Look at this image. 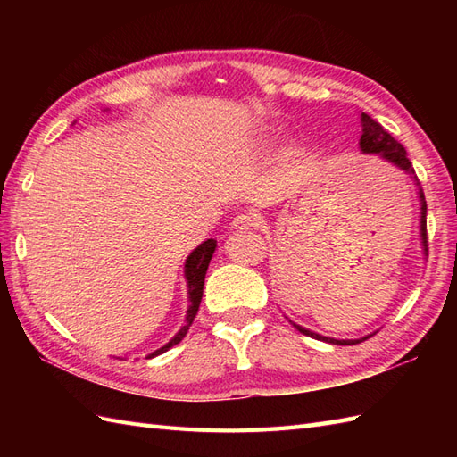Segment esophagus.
I'll return each mask as SVG.
<instances>
[{
  "instance_id": "34e87169",
  "label": "esophagus",
  "mask_w": 457,
  "mask_h": 457,
  "mask_svg": "<svg viewBox=\"0 0 457 457\" xmlns=\"http://www.w3.org/2000/svg\"><path fill=\"white\" fill-rule=\"evenodd\" d=\"M257 226H259V216L255 212H241L234 218V221H231V228L236 231H247Z\"/></svg>"
}]
</instances>
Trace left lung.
<instances>
[{"mask_svg":"<svg viewBox=\"0 0 457 457\" xmlns=\"http://www.w3.org/2000/svg\"><path fill=\"white\" fill-rule=\"evenodd\" d=\"M359 120H361V139H359V149H361V153L375 154V157L393 164V167L409 174V177L416 184V190H419V200H420V245H422L424 257H426V255H428V241H426V200H424V192H422L420 182L414 174L412 162L409 161V157H406V151H404L403 145L399 141H395L391 137V133H386L375 120L369 118L367 113L359 115ZM290 324H293L300 334L316 337V339H322V342L334 344V345H353V344H359V342H365L367 337H371L375 334L373 332V334H369L365 337H359V339H336V337L316 334V332H312V329L303 328L300 324H295L293 320H290Z\"/></svg>","mask_w":457,"mask_h":457,"instance_id":"1","label":"left lung"}]
</instances>
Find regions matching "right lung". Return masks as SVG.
I'll return each mask as SVG.
<instances>
[{"label": "right lung", "instance_id": "right-lung-1", "mask_svg": "<svg viewBox=\"0 0 457 457\" xmlns=\"http://www.w3.org/2000/svg\"><path fill=\"white\" fill-rule=\"evenodd\" d=\"M218 247L216 239H206L204 244H200L192 253L187 257V263H184V277H187V285H188V298H190V306L187 310V324H184L179 334L174 336L169 344H164L162 347H159L157 352L149 353L147 357H157L164 352H169L172 345H177L179 342H182V337L187 336V332L190 329L194 318L198 314L200 308V300H202V293H204V278H206V270L210 265V259L213 257V251Z\"/></svg>", "mask_w": 457, "mask_h": 457}]
</instances>
